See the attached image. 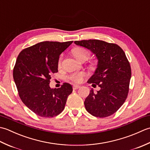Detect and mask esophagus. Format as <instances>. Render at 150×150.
I'll return each mask as SVG.
<instances>
[{
	"label": "esophagus",
	"instance_id": "obj_1",
	"mask_svg": "<svg viewBox=\"0 0 150 150\" xmlns=\"http://www.w3.org/2000/svg\"><path fill=\"white\" fill-rule=\"evenodd\" d=\"M79 88H80V86H79V85H73V90H77V89H79Z\"/></svg>",
	"mask_w": 150,
	"mask_h": 150
}]
</instances>
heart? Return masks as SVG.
I'll use <instances>...</instances> for the list:
<instances>
[{
    "instance_id": "1",
    "label": "heart",
    "mask_w": 150,
    "mask_h": 150,
    "mask_svg": "<svg viewBox=\"0 0 150 150\" xmlns=\"http://www.w3.org/2000/svg\"><path fill=\"white\" fill-rule=\"evenodd\" d=\"M73 55L79 60H82L83 59H88L90 56V53H89L87 50H86L83 47H76L73 51ZM62 61V57H60L59 60V66L61 64ZM85 73H72L68 77V79L71 81L75 82V83H80L83 80L84 77H85Z\"/></svg>"
}]
</instances>
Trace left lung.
<instances>
[{
  "instance_id": "obj_1",
  "label": "left lung",
  "mask_w": 150,
  "mask_h": 150,
  "mask_svg": "<svg viewBox=\"0 0 150 150\" xmlns=\"http://www.w3.org/2000/svg\"><path fill=\"white\" fill-rule=\"evenodd\" d=\"M76 45L90 50L98 59L97 68L88 83L100 88L93 89L84 101L86 110L92 115L110 116L125 102L129 91L131 67L121 47L116 44L100 40L75 41Z\"/></svg>"
}]
</instances>
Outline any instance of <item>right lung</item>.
<instances>
[{"label": "right lung", "mask_w": 150, "mask_h": 150, "mask_svg": "<svg viewBox=\"0 0 150 150\" xmlns=\"http://www.w3.org/2000/svg\"><path fill=\"white\" fill-rule=\"evenodd\" d=\"M72 42L44 41L24 49L17 57L13 75L19 97L37 115L53 117L64 109L71 85L53 89L49 84L51 76L58 72L60 55Z\"/></svg>", "instance_id": "right-lung-1"}]
</instances>
